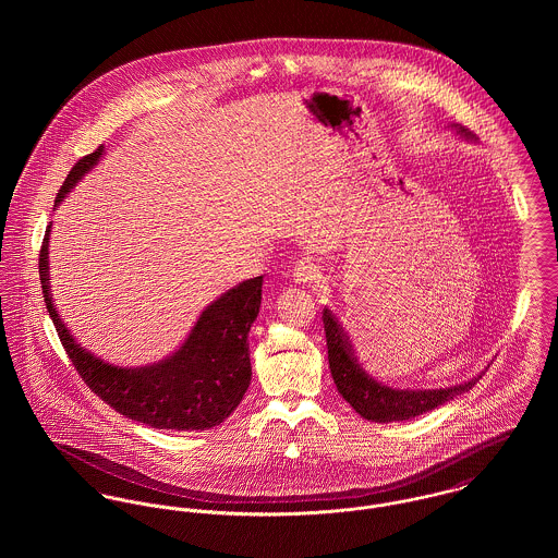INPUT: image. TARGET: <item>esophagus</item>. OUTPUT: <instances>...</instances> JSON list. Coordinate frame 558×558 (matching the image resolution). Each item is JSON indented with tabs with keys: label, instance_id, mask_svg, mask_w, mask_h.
I'll return each mask as SVG.
<instances>
[{
	"label": "esophagus",
	"instance_id": "obj_1",
	"mask_svg": "<svg viewBox=\"0 0 558 558\" xmlns=\"http://www.w3.org/2000/svg\"><path fill=\"white\" fill-rule=\"evenodd\" d=\"M292 277H294L296 283H303V286L316 283L319 279V266L318 264H314V262H299V264L294 266Z\"/></svg>",
	"mask_w": 558,
	"mask_h": 558
}]
</instances>
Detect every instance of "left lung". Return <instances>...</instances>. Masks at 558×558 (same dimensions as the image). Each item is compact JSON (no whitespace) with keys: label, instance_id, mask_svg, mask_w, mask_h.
I'll return each mask as SVG.
<instances>
[{"label":"left lung","instance_id":"obj_1","mask_svg":"<svg viewBox=\"0 0 558 558\" xmlns=\"http://www.w3.org/2000/svg\"><path fill=\"white\" fill-rule=\"evenodd\" d=\"M464 137L469 133L460 129ZM324 332H326V348H328V365L332 380L337 385V391L345 399L363 418L376 421V423H391V421H408L423 412H429L447 401H451L475 387L478 378L464 383L460 387L451 389H425V391H410V389H391L374 378H369L361 365L356 363V356L352 352V345L348 341V335L337 324V318L324 310Z\"/></svg>","mask_w":558,"mask_h":558}]
</instances>
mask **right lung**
<instances>
[{
	"mask_svg": "<svg viewBox=\"0 0 558 558\" xmlns=\"http://www.w3.org/2000/svg\"><path fill=\"white\" fill-rule=\"evenodd\" d=\"M100 155L102 146L73 165L56 195V204L66 197ZM47 244L49 226L38 257L47 312L71 363L94 396L133 421L178 432L210 429L236 410L251 380L246 337L259 312L264 277L242 281L208 305L178 352L155 365L129 369L109 365L85 352L62 324L49 294Z\"/></svg>",
	"mask_w": 558,
	"mask_h": 558,
	"instance_id": "add662e5",
	"label": "right lung"
}]
</instances>
